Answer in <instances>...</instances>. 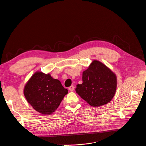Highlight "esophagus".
<instances>
[{
	"label": "esophagus",
	"instance_id": "esophagus-1",
	"mask_svg": "<svg viewBox=\"0 0 146 146\" xmlns=\"http://www.w3.org/2000/svg\"><path fill=\"white\" fill-rule=\"evenodd\" d=\"M74 90V87L73 86H70V87L69 88V90L70 91H71V92L73 91Z\"/></svg>",
	"mask_w": 146,
	"mask_h": 146
}]
</instances>
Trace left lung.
Returning a JSON list of instances; mask_svg holds the SVG:
<instances>
[{
	"mask_svg": "<svg viewBox=\"0 0 146 146\" xmlns=\"http://www.w3.org/2000/svg\"><path fill=\"white\" fill-rule=\"evenodd\" d=\"M82 83L77 85L76 91L93 107L108 103L114 97L117 86V76L101 62L94 60L82 72Z\"/></svg>",
	"mask_w": 146,
	"mask_h": 146,
	"instance_id": "8db88e82",
	"label": "left lung"
}]
</instances>
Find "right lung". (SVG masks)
I'll return each mask as SVG.
<instances>
[{"label":"right lung","mask_w":146,"mask_h":146,"mask_svg":"<svg viewBox=\"0 0 146 146\" xmlns=\"http://www.w3.org/2000/svg\"><path fill=\"white\" fill-rule=\"evenodd\" d=\"M68 93L59 80L53 78L50 73L35 72L27 81L24 89L28 102L37 112L52 114Z\"/></svg>","instance_id":"1"}]
</instances>
